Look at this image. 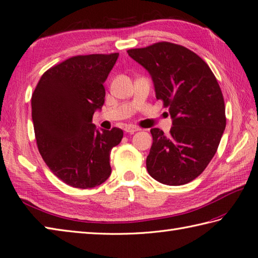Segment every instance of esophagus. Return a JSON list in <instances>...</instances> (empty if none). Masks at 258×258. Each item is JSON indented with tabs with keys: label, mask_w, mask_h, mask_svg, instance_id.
<instances>
[{
	"label": "esophagus",
	"mask_w": 258,
	"mask_h": 258,
	"mask_svg": "<svg viewBox=\"0 0 258 258\" xmlns=\"http://www.w3.org/2000/svg\"><path fill=\"white\" fill-rule=\"evenodd\" d=\"M124 131H125L126 133L133 134V133H135V132H138V131H140V128L136 127V126H134V125H126Z\"/></svg>",
	"instance_id": "esophagus-1"
}]
</instances>
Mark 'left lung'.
<instances>
[{"label":"left lung","instance_id":"obj_1","mask_svg":"<svg viewBox=\"0 0 258 258\" xmlns=\"http://www.w3.org/2000/svg\"><path fill=\"white\" fill-rule=\"evenodd\" d=\"M127 53L150 73L156 98L173 119L169 135L151 130L148 172L163 184L188 183L214 158L226 127L219 84L209 66L183 45L162 41Z\"/></svg>","mask_w":258,"mask_h":258}]
</instances>
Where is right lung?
<instances>
[{
  "instance_id": "add662e5",
  "label": "right lung",
  "mask_w": 258,
  "mask_h": 258,
  "mask_svg": "<svg viewBox=\"0 0 258 258\" xmlns=\"http://www.w3.org/2000/svg\"><path fill=\"white\" fill-rule=\"evenodd\" d=\"M117 58V52L75 55L49 68L32 94L39 152L50 171L74 188H95L112 172L110 151L123 131L99 132L92 120L104 105L103 84Z\"/></svg>"
}]
</instances>
